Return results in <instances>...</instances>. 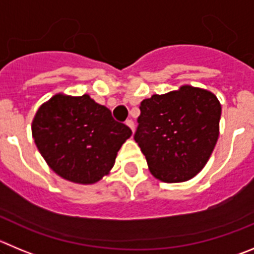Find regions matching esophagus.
<instances>
[{
  "mask_svg": "<svg viewBox=\"0 0 254 254\" xmlns=\"http://www.w3.org/2000/svg\"><path fill=\"white\" fill-rule=\"evenodd\" d=\"M125 124H127V127H130V129H131V131H134V129H135V124H134V122H132L131 119H127V122H125Z\"/></svg>",
  "mask_w": 254,
  "mask_h": 254,
  "instance_id": "1",
  "label": "esophagus"
}]
</instances>
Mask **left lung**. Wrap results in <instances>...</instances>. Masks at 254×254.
I'll list each match as a JSON object with an SVG mask.
<instances>
[{"label": "left lung", "instance_id": "left-lung-1", "mask_svg": "<svg viewBox=\"0 0 254 254\" xmlns=\"http://www.w3.org/2000/svg\"><path fill=\"white\" fill-rule=\"evenodd\" d=\"M220 113L214 94L190 85L141 101L134 140L151 174L165 183L195 177L217 144Z\"/></svg>", "mask_w": 254, "mask_h": 254}]
</instances>
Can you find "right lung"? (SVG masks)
Segmentation results:
<instances>
[{"instance_id":"obj_1","label":"right lung","mask_w":254,"mask_h":254,"mask_svg":"<svg viewBox=\"0 0 254 254\" xmlns=\"http://www.w3.org/2000/svg\"><path fill=\"white\" fill-rule=\"evenodd\" d=\"M130 135L129 127L86 94L52 96L32 122L35 144L49 167L79 184L96 183L108 174Z\"/></svg>"}]
</instances>
